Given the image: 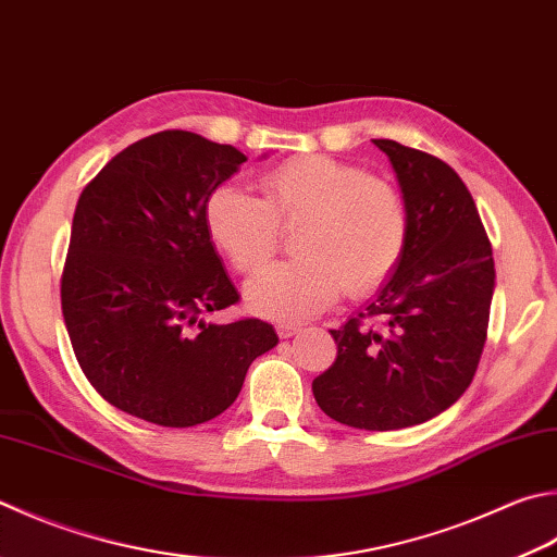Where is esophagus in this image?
Wrapping results in <instances>:
<instances>
[{"label": "esophagus", "instance_id": "1", "mask_svg": "<svg viewBox=\"0 0 557 557\" xmlns=\"http://www.w3.org/2000/svg\"><path fill=\"white\" fill-rule=\"evenodd\" d=\"M276 332H278L281 339H288V337H293V334L300 332V324H296V322H278L276 324Z\"/></svg>", "mask_w": 557, "mask_h": 557}]
</instances>
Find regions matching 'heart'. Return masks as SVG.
I'll return each mask as SVG.
<instances>
[{"mask_svg":"<svg viewBox=\"0 0 557 557\" xmlns=\"http://www.w3.org/2000/svg\"><path fill=\"white\" fill-rule=\"evenodd\" d=\"M264 198L220 184L206 198L208 237L239 274L271 259L278 225H300L298 261L269 267L247 283V306L281 322H300L349 293H366L393 274L407 243L403 196L363 170L310 154L278 164L261 180Z\"/></svg>","mask_w":557,"mask_h":557,"instance_id":"heart-1","label":"heart"}]
</instances>
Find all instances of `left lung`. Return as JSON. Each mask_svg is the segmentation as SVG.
<instances>
[{"label":"left lung","instance_id":"left-lung-1","mask_svg":"<svg viewBox=\"0 0 557 557\" xmlns=\"http://www.w3.org/2000/svg\"><path fill=\"white\" fill-rule=\"evenodd\" d=\"M373 143L400 184L407 243L366 312L330 330L337 359L314 377L312 395L334 422L391 432L442 414L473 381L495 259L473 196L446 162L395 140Z\"/></svg>","mask_w":557,"mask_h":557}]
</instances>
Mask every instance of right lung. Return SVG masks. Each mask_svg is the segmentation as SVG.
Masks as SVG:
<instances>
[{
    "instance_id": "add662e5",
    "label": "right lung",
    "mask_w": 557,
    "mask_h": 557,
    "mask_svg": "<svg viewBox=\"0 0 557 557\" xmlns=\"http://www.w3.org/2000/svg\"><path fill=\"white\" fill-rule=\"evenodd\" d=\"M247 157L188 131L119 152L84 188L62 271V318L89 383L160 426H196L235 403L247 369L278 344L261 320L203 314L239 293L203 206Z\"/></svg>"
}]
</instances>
